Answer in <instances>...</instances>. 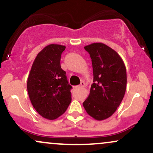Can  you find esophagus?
Instances as JSON below:
<instances>
[{"instance_id":"1","label":"esophagus","mask_w":153,"mask_h":153,"mask_svg":"<svg viewBox=\"0 0 153 153\" xmlns=\"http://www.w3.org/2000/svg\"><path fill=\"white\" fill-rule=\"evenodd\" d=\"M84 87V82H81L80 85L76 86V87H75V88H76V89H80V88H82Z\"/></svg>"}]
</instances>
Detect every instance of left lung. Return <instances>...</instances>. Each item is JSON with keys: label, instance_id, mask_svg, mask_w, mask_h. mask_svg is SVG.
I'll list each match as a JSON object with an SVG mask.
<instances>
[{"label": "left lung", "instance_id": "left-lung-1", "mask_svg": "<svg viewBox=\"0 0 153 153\" xmlns=\"http://www.w3.org/2000/svg\"><path fill=\"white\" fill-rule=\"evenodd\" d=\"M84 48L91 59L94 78L83 106L89 115L100 121L112 116L123 100L126 67L120 56L105 44L94 43Z\"/></svg>", "mask_w": 153, "mask_h": 153}]
</instances>
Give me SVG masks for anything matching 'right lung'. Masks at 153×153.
I'll return each mask as SVG.
<instances>
[{
	"label": "right lung",
	"mask_w": 153,
	"mask_h": 153,
	"mask_svg": "<svg viewBox=\"0 0 153 153\" xmlns=\"http://www.w3.org/2000/svg\"><path fill=\"white\" fill-rule=\"evenodd\" d=\"M65 48V46L53 44L43 48L36 57L27 80L32 105L41 117L49 120L62 115L71 102L72 87L60 64Z\"/></svg>",
	"instance_id": "1"
}]
</instances>
